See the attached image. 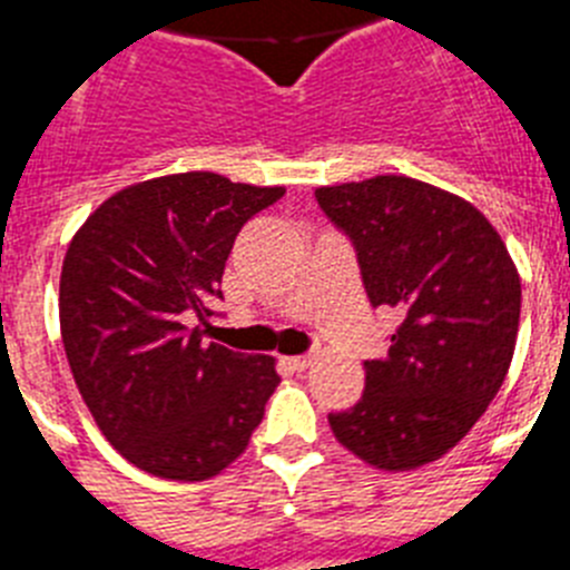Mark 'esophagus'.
Here are the masks:
<instances>
[{
  "instance_id": "1",
  "label": "esophagus",
  "mask_w": 570,
  "mask_h": 570,
  "mask_svg": "<svg viewBox=\"0 0 570 570\" xmlns=\"http://www.w3.org/2000/svg\"><path fill=\"white\" fill-rule=\"evenodd\" d=\"M313 353H309V356H289L286 358V365L293 367V371H307L309 365H313Z\"/></svg>"
}]
</instances>
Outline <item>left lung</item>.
<instances>
[{"instance_id": "1", "label": "left lung", "mask_w": 570, "mask_h": 570, "mask_svg": "<svg viewBox=\"0 0 570 570\" xmlns=\"http://www.w3.org/2000/svg\"><path fill=\"white\" fill-rule=\"evenodd\" d=\"M315 199L356 246L371 304L400 315L389 353L365 362L362 400L330 429L374 470H417L466 438L510 371L515 263L475 205L429 181L374 176Z\"/></svg>"}]
</instances>
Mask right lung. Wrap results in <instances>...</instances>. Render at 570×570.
Masks as SVG:
<instances>
[{
    "label": "right lung",
    "mask_w": 570,
    "mask_h": 570,
    "mask_svg": "<svg viewBox=\"0 0 570 570\" xmlns=\"http://www.w3.org/2000/svg\"><path fill=\"white\" fill-rule=\"evenodd\" d=\"M284 188L208 170L159 176L100 203L60 272L71 376L104 438L138 470L205 481L246 452L277 389L275 358L205 342L223 269L248 219Z\"/></svg>",
    "instance_id": "1"
}]
</instances>
